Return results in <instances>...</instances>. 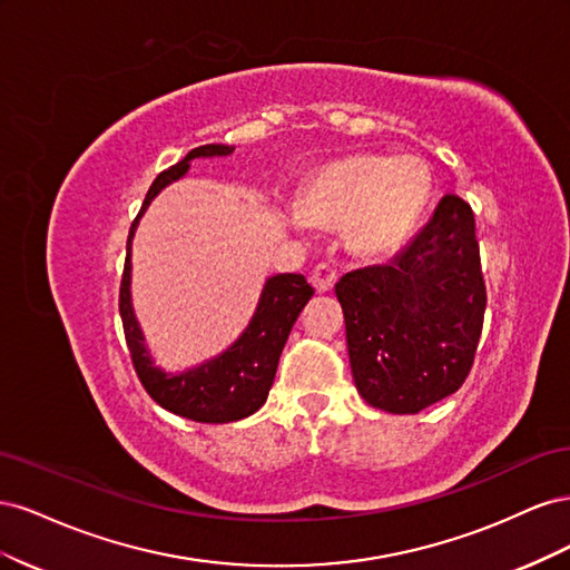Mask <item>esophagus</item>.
<instances>
[{
	"label": "esophagus",
	"mask_w": 570,
	"mask_h": 570,
	"mask_svg": "<svg viewBox=\"0 0 570 570\" xmlns=\"http://www.w3.org/2000/svg\"><path fill=\"white\" fill-rule=\"evenodd\" d=\"M337 281V271L333 264H318L312 273V283L318 292H327Z\"/></svg>",
	"instance_id": "esophagus-1"
}]
</instances>
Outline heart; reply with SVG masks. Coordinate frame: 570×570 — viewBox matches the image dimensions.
<instances>
[{
  "label": "heart",
  "mask_w": 570,
  "mask_h": 570,
  "mask_svg": "<svg viewBox=\"0 0 570 570\" xmlns=\"http://www.w3.org/2000/svg\"><path fill=\"white\" fill-rule=\"evenodd\" d=\"M430 197V174L413 157H354L325 164L299 195V214L344 228L361 256H387L404 245Z\"/></svg>",
  "instance_id": "b5f03b06"
}]
</instances>
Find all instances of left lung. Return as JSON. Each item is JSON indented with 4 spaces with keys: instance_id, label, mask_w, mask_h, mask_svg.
Listing matches in <instances>:
<instances>
[{
    "instance_id": "left-lung-1",
    "label": "left lung",
    "mask_w": 570,
    "mask_h": 570,
    "mask_svg": "<svg viewBox=\"0 0 570 570\" xmlns=\"http://www.w3.org/2000/svg\"><path fill=\"white\" fill-rule=\"evenodd\" d=\"M335 295L354 383L371 406L419 413L454 394L471 373L488 304L471 204L444 195L390 264L342 275Z\"/></svg>"
}]
</instances>
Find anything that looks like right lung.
I'll use <instances>...</instances> for the list:
<instances>
[{
    "mask_svg": "<svg viewBox=\"0 0 570 570\" xmlns=\"http://www.w3.org/2000/svg\"><path fill=\"white\" fill-rule=\"evenodd\" d=\"M235 147L228 145H204L187 157L170 166L151 183L140 214L132 220L128 235V254L124 281H120L118 312L124 321V333L130 350V358L137 377L154 402L170 413L197 423H230L252 416L264 406L268 390L273 385L275 371L287 335L306 302L312 299L314 287L299 273H281L266 281L262 299L245 327V333L235 344L202 366L183 373H166L154 366L151 354L145 347L140 323L135 318L130 302V243L137 228V220L147 212L149 202L157 197L166 185L183 178L189 161L199 157H228Z\"/></svg>",
    "mask_w": 570,
    "mask_h": 570,
    "instance_id": "obj_1",
    "label": "right lung"
}]
</instances>
